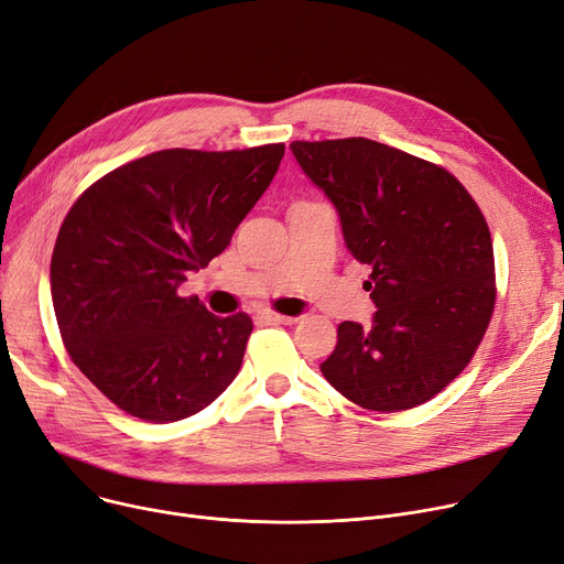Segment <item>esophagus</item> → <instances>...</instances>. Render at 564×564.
<instances>
[{
    "instance_id": "esophagus-1",
    "label": "esophagus",
    "mask_w": 564,
    "mask_h": 564,
    "mask_svg": "<svg viewBox=\"0 0 564 564\" xmlns=\"http://www.w3.org/2000/svg\"><path fill=\"white\" fill-rule=\"evenodd\" d=\"M261 318L268 321V324H282V326H293L299 321V316H284L275 312H261Z\"/></svg>"
}]
</instances>
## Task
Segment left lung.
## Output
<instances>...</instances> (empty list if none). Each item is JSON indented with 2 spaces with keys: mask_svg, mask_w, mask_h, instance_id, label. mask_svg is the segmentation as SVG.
<instances>
[{
  "mask_svg": "<svg viewBox=\"0 0 564 564\" xmlns=\"http://www.w3.org/2000/svg\"><path fill=\"white\" fill-rule=\"evenodd\" d=\"M301 170L337 208L344 243L371 265V326L344 321L321 362L354 404L394 413L459 377L496 305L491 234L447 170L388 144L291 142Z\"/></svg>",
  "mask_w": 564,
  "mask_h": 564,
  "instance_id": "8db88e82",
  "label": "left lung"
}]
</instances>
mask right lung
Here are the masks:
<instances>
[{
	"label": "right lung",
	"mask_w": 564,
	"mask_h": 564,
	"mask_svg": "<svg viewBox=\"0 0 564 564\" xmlns=\"http://www.w3.org/2000/svg\"><path fill=\"white\" fill-rule=\"evenodd\" d=\"M284 144L155 151L98 178L62 223L50 263L77 369L128 415L176 422L216 401L252 318L210 314L176 289L218 257L271 185Z\"/></svg>",
	"instance_id": "add662e5"
}]
</instances>
